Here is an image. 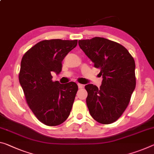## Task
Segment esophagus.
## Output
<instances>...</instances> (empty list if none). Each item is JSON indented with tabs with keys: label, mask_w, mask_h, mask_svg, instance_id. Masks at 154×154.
Wrapping results in <instances>:
<instances>
[{
	"label": "esophagus",
	"mask_w": 154,
	"mask_h": 154,
	"mask_svg": "<svg viewBox=\"0 0 154 154\" xmlns=\"http://www.w3.org/2000/svg\"><path fill=\"white\" fill-rule=\"evenodd\" d=\"M78 87H79V88H82L83 87H84V85L81 84H78Z\"/></svg>",
	"instance_id": "1"
}]
</instances>
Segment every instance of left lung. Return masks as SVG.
I'll use <instances>...</instances> for the list:
<instances>
[{
	"label": "left lung",
	"mask_w": 154,
	"mask_h": 154,
	"mask_svg": "<svg viewBox=\"0 0 154 154\" xmlns=\"http://www.w3.org/2000/svg\"><path fill=\"white\" fill-rule=\"evenodd\" d=\"M79 45L94 67L101 69V86L86 85L90 115L102 124L115 122L125 110L136 87L135 62L120 44L95 37L79 40Z\"/></svg>",
	"instance_id": "8db88e82"
}]
</instances>
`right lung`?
<instances>
[{
	"label": "right lung",
	"instance_id": "right-lung-1",
	"mask_svg": "<svg viewBox=\"0 0 154 154\" xmlns=\"http://www.w3.org/2000/svg\"><path fill=\"white\" fill-rule=\"evenodd\" d=\"M77 45V40H43L22 58L19 82L29 108L46 125H60L71 111L77 84L53 82L51 73L60 74L63 60Z\"/></svg>",
	"mask_w": 154,
	"mask_h": 154
}]
</instances>
